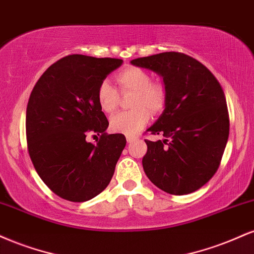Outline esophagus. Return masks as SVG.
<instances>
[{"label":"esophagus","instance_id":"1","mask_svg":"<svg viewBox=\"0 0 254 254\" xmlns=\"http://www.w3.org/2000/svg\"><path fill=\"white\" fill-rule=\"evenodd\" d=\"M126 140H127V142H133V141H135V140H138V136H133V135H127L126 136Z\"/></svg>","mask_w":254,"mask_h":254}]
</instances>
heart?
<instances>
[{"label": "heart", "mask_w": 254, "mask_h": 254, "mask_svg": "<svg viewBox=\"0 0 254 254\" xmlns=\"http://www.w3.org/2000/svg\"><path fill=\"white\" fill-rule=\"evenodd\" d=\"M115 79L122 92H134V109L115 114L110 119V128L116 133L134 135L150 120V112L157 114L165 108L168 94L162 84L152 82L150 73L140 67L125 68ZM96 100L102 112L112 114L118 108V90L108 80H103L97 88Z\"/></svg>", "instance_id": "1"}]
</instances>
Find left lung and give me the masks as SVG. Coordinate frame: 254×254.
<instances>
[{"label": "left lung", "mask_w": 254, "mask_h": 254, "mask_svg": "<svg viewBox=\"0 0 254 254\" xmlns=\"http://www.w3.org/2000/svg\"><path fill=\"white\" fill-rule=\"evenodd\" d=\"M130 64L159 74L168 94L162 115L147 129L165 139L145 140L146 176L171 195L196 191L216 172L228 140L221 85L203 64L184 53L164 52Z\"/></svg>", "instance_id": "1"}]
</instances>
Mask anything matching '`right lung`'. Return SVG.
I'll list each match as a JSON object with an SVG mask.
<instances>
[{
    "label": "right lung",
    "instance_id": "add662e5",
    "mask_svg": "<svg viewBox=\"0 0 254 254\" xmlns=\"http://www.w3.org/2000/svg\"><path fill=\"white\" fill-rule=\"evenodd\" d=\"M122 63L67 56L51 65L33 88L26 112L29 157L44 183L59 197L89 201L114 175L126 138L106 133L109 122L96 91ZM89 132L101 135L96 144L86 141Z\"/></svg>",
    "mask_w": 254,
    "mask_h": 254
}]
</instances>
